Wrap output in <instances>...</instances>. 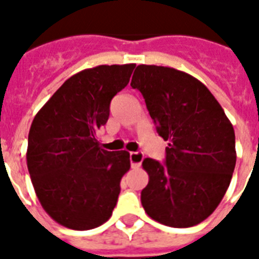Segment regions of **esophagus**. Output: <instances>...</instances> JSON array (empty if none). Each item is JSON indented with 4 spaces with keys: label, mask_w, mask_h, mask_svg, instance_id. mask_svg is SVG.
Listing matches in <instances>:
<instances>
[{
    "label": "esophagus",
    "mask_w": 259,
    "mask_h": 259,
    "mask_svg": "<svg viewBox=\"0 0 259 259\" xmlns=\"http://www.w3.org/2000/svg\"><path fill=\"white\" fill-rule=\"evenodd\" d=\"M143 160V154L142 153H130V163L133 168H138L141 166V163Z\"/></svg>",
    "instance_id": "1"
}]
</instances>
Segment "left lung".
<instances>
[{
    "label": "left lung",
    "mask_w": 259,
    "mask_h": 259,
    "mask_svg": "<svg viewBox=\"0 0 259 259\" xmlns=\"http://www.w3.org/2000/svg\"><path fill=\"white\" fill-rule=\"evenodd\" d=\"M130 85L142 93L166 160L146 158L149 184L141 203L153 220L172 228L197 225L223 200L236 166V137L209 89L193 76L170 67L136 68Z\"/></svg>",
    "instance_id": "1"
}]
</instances>
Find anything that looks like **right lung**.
Returning a JSON list of instances; mask_svg holds the SVG:
<instances>
[{
    "mask_svg": "<svg viewBox=\"0 0 259 259\" xmlns=\"http://www.w3.org/2000/svg\"><path fill=\"white\" fill-rule=\"evenodd\" d=\"M134 67L113 64L80 71L34 117L27 168L39 203L63 227L89 230L112 216L130 155L125 150L101 149L96 134Z\"/></svg>",
    "mask_w": 259,
    "mask_h": 259,
    "instance_id": "1",
    "label": "right lung"
}]
</instances>
